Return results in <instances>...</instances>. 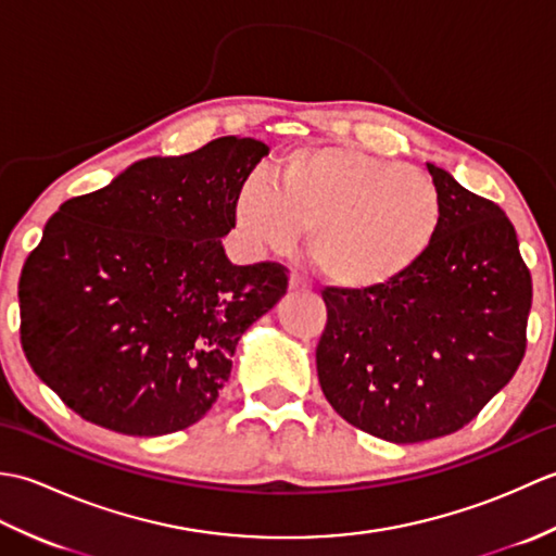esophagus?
I'll return each mask as SVG.
<instances>
[{"mask_svg": "<svg viewBox=\"0 0 556 556\" xmlns=\"http://www.w3.org/2000/svg\"><path fill=\"white\" fill-rule=\"evenodd\" d=\"M289 291H311V285L303 277L291 275L289 277Z\"/></svg>", "mask_w": 556, "mask_h": 556, "instance_id": "obj_1", "label": "esophagus"}]
</instances>
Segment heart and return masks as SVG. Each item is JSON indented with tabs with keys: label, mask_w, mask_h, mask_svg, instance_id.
Instances as JSON below:
<instances>
[{
	"label": "heart",
	"mask_w": 556,
	"mask_h": 556,
	"mask_svg": "<svg viewBox=\"0 0 556 556\" xmlns=\"http://www.w3.org/2000/svg\"><path fill=\"white\" fill-rule=\"evenodd\" d=\"M440 215V193L422 169L349 146L293 150L279 160L277 181L251 176L233 200L248 248L285 253L311 231V263L351 293L382 289L416 267Z\"/></svg>",
	"instance_id": "1"
}]
</instances>
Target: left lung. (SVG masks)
<instances>
[{
  "mask_svg": "<svg viewBox=\"0 0 556 556\" xmlns=\"http://www.w3.org/2000/svg\"><path fill=\"white\" fill-rule=\"evenodd\" d=\"M440 229L420 263L372 291L325 289L323 394L353 428L394 444L452 434L511 380L533 281L492 200L428 162Z\"/></svg>",
  "mask_w": 556,
  "mask_h": 556,
  "instance_id": "8db88e82",
  "label": "left lung"
}]
</instances>
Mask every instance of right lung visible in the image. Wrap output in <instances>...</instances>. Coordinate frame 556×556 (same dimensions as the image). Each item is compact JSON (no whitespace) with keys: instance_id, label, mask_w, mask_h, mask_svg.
Returning <instances> with one entry per match:
<instances>
[{"instance_id":"add662e5","label":"right lung","mask_w":556,"mask_h":556,"mask_svg":"<svg viewBox=\"0 0 556 556\" xmlns=\"http://www.w3.org/2000/svg\"><path fill=\"white\" fill-rule=\"evenodd\" d=\"M267 152L224 136L138 160L45 224L18 281L21 346L80 418L157 437L215 404L239 339L289 287L281 265H231L222 245Z\"/></svg>"}]
</instances>
